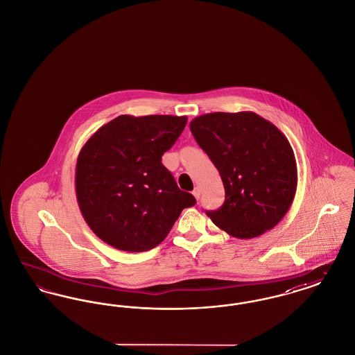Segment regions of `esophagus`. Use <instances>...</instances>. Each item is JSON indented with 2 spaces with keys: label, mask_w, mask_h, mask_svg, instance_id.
<instances>
[{
  "label": "esophagus",
  "mask_w": 355,
  "mask_h": 355,
  "mask_svg": "<svg viewBox=\"0 0 355 355\" xmlns=\"http://www.w3.org/2000/svg\"><path fill=\"white\" fill-rule=\"evenodd\" d=\"M193 196L198 200L200 198V196H201V189L197 186V187H194V190H193Z\"/></svg>",
  "instance_id": "34e87169"
}]
</instances>
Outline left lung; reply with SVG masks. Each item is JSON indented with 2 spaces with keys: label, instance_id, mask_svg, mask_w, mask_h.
<instances>
[{
  "label": "left lung",
  "instance_id": "obj_1",
  "mask_svg": "<svg viewBox=\"0 0 355 355\" xmlns=\"http://www.w3.org/2000/svg\"><path fill=\"white\" fill-rule=\"evenodd\" d=\"M190 130L225 187V202L207 217L239 239L271 230L290 209L298 181L285 135L253 112L203 114L190 122Z\"/></svg>",
  "mask_w": 355,
  "mask_h": 355
}]
</instances>
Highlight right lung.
<instances>
[{
	"label": "right lung",
	"instance_id": "right-lung-1",
	"mask_svg": "<svg viewBox=\"0 0 355 355\" xmlns=\"http://www.w3.org/2000/svg\"><path fill=\"white\" fill-rule=\"evenodd\" d=\"M187 117L119 116L92 135L77 158L76 194L93 233L130 253L159 245L196 198L162 162Z\"/></svg>",
	"mask_w": 355,
	"mask_h": 355
}]
</instances>
